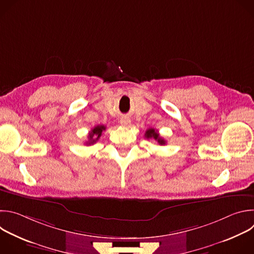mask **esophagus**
<instances>
[{
    "label": "esophagus",
    "mask_w": 254,
    "mask_h": 254,
    "mask_svg": "<svg viewBox=\"0 0 254 254\" xmlns=\"http://www.w3.org/2000/svg\"><path fill=\"white\" fill-rule=\"evenodd\" d=\"M120 123H121V125H122L123 127H127L130 126V120H129L128 118H122L121 121H120Z\"/></svg>",
    "instance_id": "34e87169"
}]
</instances>
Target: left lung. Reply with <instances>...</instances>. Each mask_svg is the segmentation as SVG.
Masks as SVG:
<instances>
[{
	"mask_svg": "<svg viewBox=\"0 0 254 254\" xmlns=\"http://www.w3.org/2000/svg\"><path fill=\"white\" fill-rule=\"evenodd\" d=\"M144 135H146L147 138H154L158 141L159 144H161V146H164V144H166V140L160 136L159 132L155 129V128H149L147 129L146 133H144Z\"/></svg>",
	"mask_w": 254,
	"mask_h": 254,
	"instance_id": "8db88e82",
	"label": "left lung"
}]
</instances>
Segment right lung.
Returning a JSON list of instances; mask_svg holds the SVG:
<instances>
[{"instance_id": "right-lung-1", "label": "right lung", "mask_w": 254, "mask_h": 254, "mask_svg": "<svg viewBox=\"0 0 254 254\" xmlns=\"http://www.w3.org/2000/svg\"><path fill=\"white\" fill-rule=\"evenodd\" d=\"M105 129H106V127L104 126H96V127H94L90 130V132L88 134V140L86 141V144H93V143H95L98 140V138L101 136L102 131L105 130Z\"/></svg>"}]
</instances>
